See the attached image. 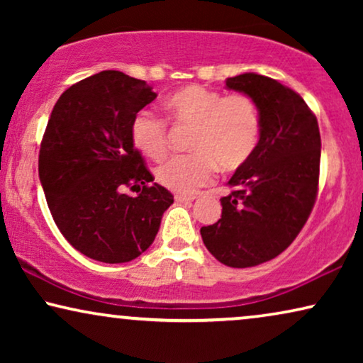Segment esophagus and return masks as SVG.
Masks as SVG:
<instances>
[{
    "label": "esophagus",
    "mask_w": 363,
    "mask_h": 363,
    "mask_svg": "<svg viewBox=\"0 0 363 363\" xmlns=\"http://www.w3.org/2000/svg\"><path fill=\"white\" fill-rule=\"evenodd\" d=\"M196 196H193V195H185V193H177L175 195V200L178 201V203H188V201H193L195 200Z\"/></svg>",
    "instance_id": "esophagus-1"
}]
</instances>
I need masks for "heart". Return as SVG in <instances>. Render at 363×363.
<instances>
[{
	"mask_svg": "<svg viewBox=\"0 0 363 363\" xmlns=\"http://www.w3.org/2000/svg\"><path fill=\"white\" fill-rule=\"evenodd\" d=\"M173 125L191 128L188 155L173 157L157 168V180L168 190L193 193L215 177L216 168L235 172L256 152L261 138V111L247 94H230L198 84L178 89L165 99ZM130 137L142 155L162 160L170 148L168 123L142 111L132 118Z\"/></svg>",
	"mask_w": 363,
	"mask_h": 363,
	"instance_id": "1",
	"label": "heart"
}]
</instances>
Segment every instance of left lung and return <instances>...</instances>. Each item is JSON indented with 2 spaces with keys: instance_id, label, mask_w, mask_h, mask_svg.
<instances>
[{
  "instance_id": "8db88e82",
  "label": "left lung",
  "mask_w": 363,
  "mask_h": 363,
  "mask_svg": "<svg viewBox=\"0 0 363 363\" xmlns=\"http://www.w3.org/2000/svg\"><path fill=\"white\" fill-rule=\"evenodd\" d=\"M226 87L257 102L261 138L228 182L221 218L200 233L225 266L252 267L279 256L306 225L319 190L320 133L304 99L276 79L246 72Z\"/></svg>"
}]
</instances>
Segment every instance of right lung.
I'll list each match as a JSON object with an SVG mask.
<instances>
[{"label": "right lung", "mask_w": 363, "mask_h": 363, "mask_svg": "<svg viewBox=\"0 0 363 363\" xmlns=\"http://www.w3.org/2000/svg\"><path fill=\"white\" fill-rule=\"evenodd\" d=\"M155 97L145 81L102 71L64 91L49 117L39 180L59 231L91 259H135L173 203L130 137L132 118Z\"/></svg>", "instance_id": "obj_1"}]
</instances>
